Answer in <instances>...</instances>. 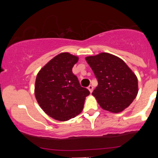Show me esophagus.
<instances>
[{
  "mask_svg": "<svg viewBox=\"0 0 158 158\" xmlns=\"http://www.w3.org/2000/svg\"><path fill=\"white\" fill-rule=\"evenodd\" d=\"M88 89L89 90V91H90V94H91V93L93 92V90H94V87H93V85H90L89 86H88Z\"/></svg>",
  "mask_w": 158,
  "mask_h": 158,
  "instance_id": "esophagus-1",
  "label": "esophagus"
}]
</instances>
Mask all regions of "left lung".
Wrapping results in <instances>:
<instances>
[{
    "mask_svg": "<svg viewBox=\"0 0 158 158\" xmlns=\"http://www.w3.org/2000/svg\"><path fill=\"white\" fill-rule=\"evenodd\" d=\"M98 80L92 95L100 106L119 113L132 103L138 94V81L128 65L116 56L101 52L85 57Z\"/></svg>",
    "mask_w": 158,
    "mask_h": 158,
    "instance_id": "8db88e82",
    "label": "left lung"
}]
</instances>
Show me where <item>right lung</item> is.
<instances>
[{"mask_svg": "<svg viewBox=\"0 0 158 158\" xmlns=\"http://www.w3.org/2000/svg\"><path fill=\"white\" fill-rule=\"evenodd\" d=\"M78 57L62 52L53 57L36 75L34 94L42 109L50 117L68 121L83 111L85 97L90 94L81 87L72 69Z\"/></svg>", "mask_w": 158, "mask_h": 158, "instance_id": "right-lung-1", "label": "right lung"}]
</instances>
